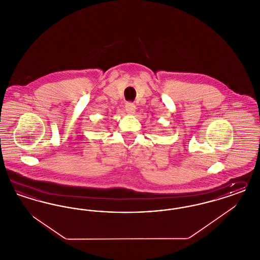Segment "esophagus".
Wrapping results in <instances>:
<instances>
[{"label": "esophagus", "mask_w": 260, "mask_h": 260, "mask_svg": "<svg viewBox=\"0 0 260 260\" xmlns=\"http://www.w3.org/2000/svg\"><path fill=\"white\" fill-rule=\"evenodd\" d=\"M125 111H126L127 114H129V115L135 114V112H136V105L134 103H131V102L126 103L125 104Z\"/></svg>", "instance_id": "esophagus-1"}]
</instances>
